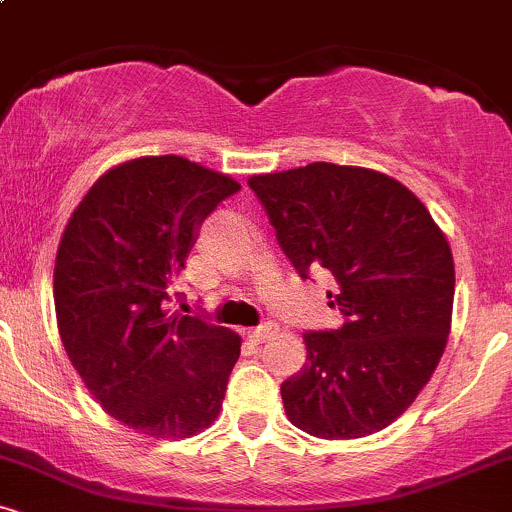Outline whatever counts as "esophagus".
I'll return each instance as SVG.
<instances>
[{
	"label": "esophagus",
	"instance_id": "34e87169",
	"mask_svg": "<svg viewBox=\"0 0 512 512\" xmlns=\"http://www.w3.org/2000/svg\"><path fill=\"white\" fill-rule=\"evenodd\" d=\"M276 332H279V325H276V322H264V325H260V327H252V330L248 332V337L252 339V342L262 344V342H267V339H272Z\"/></svg>",
	"mask_w": 512,
	"mask_h": 512
}]
</instances>
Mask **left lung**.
Instances as JSON below:
<instances>
[{
	"mask_svg": "<svg viewBox=\"0 0 512 512\" xmlns=\"http://www.w3.org/2000/svg\"><path fill=\"white\" fill-rule=\"evenodd\" d=\"M303 279L327 269L344 315L308 332L305 366L281 385L289 421L325 440L366 438L431 380L452 322L455 262L419 197L370 168L308 163L248 180Z\"/></svg>",
	"mask_w": 512,
	"mask_h": 512,
	"instance_id": "8db88e82",
	"label": "left lung"
}]
</instances>
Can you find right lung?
<instances>
[{"instance_id": "right-lung-1", "label": "right lung", "mask_w": 512, "mask_h": 512, "mask_svg": "<svg viewBox=\"0 0 512 512\" xmlns=\"http://www.w3.org/2000/svg\"><path fill=\"white\" fill-rule=\"evenodd\" d=\"M240 182L182 156H142L91 185L55 260L57 327L96 402L151 438L216 421L240 337L207 317L170 315L197 228Z\"/></svg>"}]
</instances>
